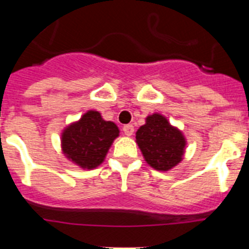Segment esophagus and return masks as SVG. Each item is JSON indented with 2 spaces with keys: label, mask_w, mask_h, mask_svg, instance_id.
I'll return each instance as SVG.
<instances>
[{
  "label": "esophagus",
  "mask_w": 249,
  "mask_h": 249,
  "mask_svg": "<svg viewBox=\"0 0 249 249\" xmlns=\"http://www.w3.org/2000/svg\"><path fill=\"white\" fill-rule=\"evenodd\" d=\"M122 131L126 136H132L133 135V132H135V128H133V126H132V124H126V126H123Z\"/></svg>",
  "instance_id": "obj_1"
}]
</instances>
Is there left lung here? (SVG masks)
Listing matches in <instances>:
<instances>
[{
    "instance_id": "8db88e82",
    "label": "left lung",
    "mask_w": 249,
    "mask_h": 249,
    "mask_svg": "<svg viewBox=\"0 0 249 249\" xmlns=\"http://www.w3.org/2000/svg\"><path fill=\"white\" fill-rule=\"evenodd\" d=\"M136 142L147 163L157 171H169L182 160L186 140L182 132L160 113L146 118L136 132Z\"/></svg>"
}]
</instances>
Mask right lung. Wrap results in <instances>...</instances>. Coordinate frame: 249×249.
<instances>
[{
	"instance_id": "obj_1",
	"label": "right lung",
	"mask_w": 249,
	"mask_h": 249,
	"mask_svg": "<svg viewBox=\"0 0 249 249\" xmlns=\"http://www.w3.org/2000/svg\"><path fill=\"white\" fill-rule=\"evenodd\" d=\"M120 129L105 121L97 111H89L62 133V151L68 160L83 169L100 166Z\"/></svg>"
}]
</instances>
